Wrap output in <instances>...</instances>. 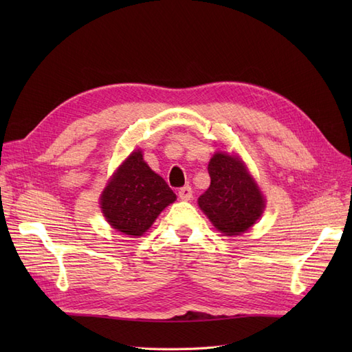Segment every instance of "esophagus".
<instances>
[{"mask_svg": "<svg viewBox=\"0 0 352 352\" xmlns=\"http://www.w3.org/2000/svg\"><path fill=\"white\" fill-rule=\"evenodd\" d=\"M179 198L184 199V201H188V199L192 198V188H190L189 185L180 188L179 189Z\"/></svg>", "mask_w": 352, "mask_h": 352, "instance_id": "1", "label": "esophagus"}]
</instances>
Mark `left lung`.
Listing matches in <instances>:
<instances>
[{"mask_svg":"<svg viewBox=\"0 0 352 352\" xmlns=\"http://www.w3.org/2000/svg\"><path fill=\"white\" fill-rule=\"evenodd\" d=\"M210 188L198 206L210 221L228 236L248 230L264 210V198L239 158L226 153L212 155L208 164Z\"/></svg>","mask_w":352,"mask_h":352,"instance_id":"1","label":"left lung"}]
</instances>
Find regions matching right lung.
I'll return each mask as SVG.
<instances>
[{
  "label": "right lung",
  "instance_id": "1",
  "mask_svg": "<svg viewBox=\"0 0 352 352\" xmlns=\"http://www.w3.org/2000/svg\"><path fill=\"white\" fill-rule=\"evenodd\" d=\"M176 195L166 180L133 151L119 167L101 195V208L110 225L124 235L141 236Z\"/></svg>",
  "mask_w": 352,
  "mask_h": 352
}]
</instances>
